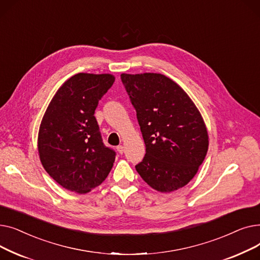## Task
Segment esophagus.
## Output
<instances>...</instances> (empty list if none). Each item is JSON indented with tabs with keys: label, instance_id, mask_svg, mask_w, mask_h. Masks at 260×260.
Wrapping results in <instances>:
<instances>
[{
	"label": "esophagus",
	"instance_id": "1",
	"mask_svg": "<svg viewBox=\"0 0 260 260\" xmlns=\"http://www.w3.org/2000/svg\"><path fill=\"white\" fill-rule=\"evenodd\" d=\"M117 151L119 154H123V152H124V146L123 145H118L117 146Z\"/></svg>",
	"mask_w": 260,
	"mask_h": 260
}]
</instances>
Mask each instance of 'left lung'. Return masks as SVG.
Masks as SVG:
<instances>
[{
	"label": "left lung",
	"instance_id": "8db88e82",
	"mask_svg": "<svg viewBox=\"0 0 260 260\" xmlns=\"http://www.w3.org/2000/svg\"><path fill=\"white\" fill-rule=\"evenodd\" d=\"M145 143L136 166L154 189L170 193L194 178L206 158L209 135L198 108L172 79L161 74H122Z\"/></svg>",
	"mask_w": 260,
	"mask_h": 260
}]
</instances>
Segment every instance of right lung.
<instances>
[{
	"mask_svg": "<svg viewBox=\"0 0 260 260\" xmlns=\"http://www.w3.org/2000/svg\"><path fill=\"white\" fill-rule=\"evenodd\" d=\"M114 82L109 74L73 76L53 95L41 122L40 160L51 178L72 192L88 193L113 168L116 153L104 145L93 114Z\"/></svg>",
	"mask_w": 260,
	"mask_h": 260,
	"instance_id": "1",
	"label": "right lung"
}]
</instances>
